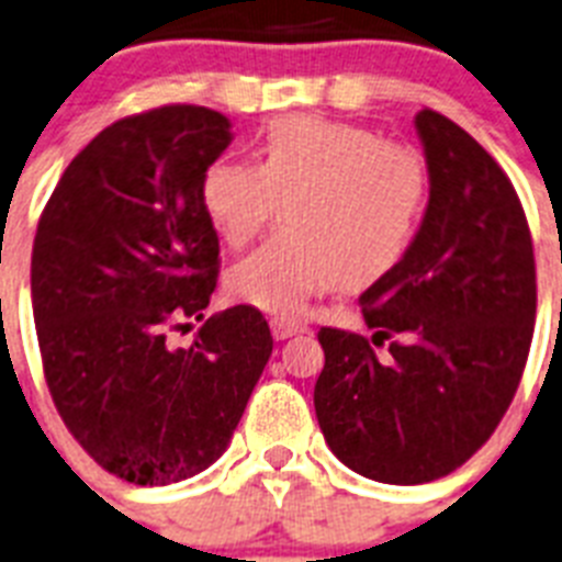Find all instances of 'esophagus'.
<instances>
[{"label": "esophagus", "mask_w": 562, "mask_h": 562, "mask_svg": "<svg viewBox=\"0 0 562 562\" xmlns=\"http://www.w3.org/2000/svg\"><path fill=\"white\" fill-rule=\"evenodd\" d=\"M305 331L303 323H294V319H285V317H273L271 319V334L273 339H289L294 337V334Z\"/></svg>", "instance_id": "esophagus-1"}]
</instances>
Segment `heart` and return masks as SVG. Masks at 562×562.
Instances as JSON below:
<instances>
[{
	"instance_id": "heart-1",
	"label": "heart",
	"mask_w": 562,
	"mask_h": 562,
	"mask_svg": "<svg viewBox=\"0 0 562 562\" xmlns=\"http://www.w3.org/2000/svg\"><path fill=\"white\" fill-rule=\"evenodd\" d=\"M200 202L228 245L248 243L277 211L282 228L231 268L228 294L294 317L319 291L366 289L403 262L426 214L428 168L362 125L285 116L259 139L257 165L214 159Z\"/></svg>"
}]
</instances>
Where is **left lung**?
I'll use <instances>...</instances> for the list:
<instances>
[{
	"label": "left lung",
	"mask_w": 562,
	"mask_h": 562,
	"mask_svg": "<svg viewBox=\"0 0 562 562\" xmlns=\"http://www.w3.org/2000/svg\"><path fill=\"white\" fill-rule=\"evenodd\" d=\"M428 205L394 271L360 296V334L319 328L314 408L328 449L376 483H431L494 434L520 385L535 334L531 234L512 179L437 111L414 116Z\"/></svg>",
	"instance_id": "left-lung-1"
}]
</instances>
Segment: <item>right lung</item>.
<instances>
[{"mask_svg": "<svg viewBox=\"0 0 562 562\" xmlns=\"http://www.w3.org/2000/svg\"><path fill=\"white\" fill-rule=\"evenodd\" d=\"M231 139L228 116L200 105L113 122L65 168L33 239V319L56 412L102 469L136 485L209 469L271 357L251 305L205 319L191 348L168 342L216 289L220 239L200 182Z\"/></svg>", "mask_w": 562, "mask_h": 562, "instance_id": "1", "label": "right lung"}]
</instances>
